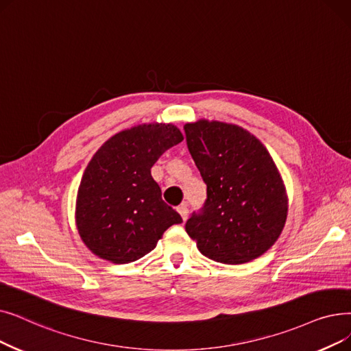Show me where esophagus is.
<instances>
[{"mask_svg": "<svg viewBox=\"0 0 351 351\" xmlns=\"http://www.w3.org/2000/svg\"><path fill=\"white\" fill-rule=\"evenodd\" d=\"M178 212H179V215L182 217V219H184V221L188 219V205L186 204L179 205L178 206Z\"/></svg>", "mask_w": 351, "mask_h": 351, "instance_id": "obj_1", "label": "esophagus"}]
</instances>
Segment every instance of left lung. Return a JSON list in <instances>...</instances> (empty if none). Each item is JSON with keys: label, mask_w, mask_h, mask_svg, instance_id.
Returning a JSON list of instances; mask_svg holds the SVG:
<instances>
[{"label": "left lung", "mask_w": 351, "mask_h": 351, "mask_svg": "<svg viewBox=\"0 0 351 351\" xmlns=\"http://www.w3.org/2000/svg\"><path fill=\"white\" fill-rule=\"evenodd\" d=\"M188 149L206 184V202L185 230L202 255L243 264L267 252L288 215L284 180L267 147L248 130L199 119L184 126Z\"/></svg>", "instance_id": "obj_1"}]
</instances>
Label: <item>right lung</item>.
Returning <instances> with one entry per match:
<instances>
[{
    "label": "right lung",
    "mask_w": 351,
    "mask_h": 351,
    "mask_svg": "<svg viewBox=\"0 0 351 351\" xmlns=\"http://www.w3.org/2000/svg\"><path fill=\"white\" fill-rule=\"evenodd\" d=\"M184 141L172 123H143L116 133L88 162L75 199V226L84 245L101 260L133 263L180 223L162 201L152 166Z\"/></svg>",
    "instance_id": "add662e5"
}]
</instances>
